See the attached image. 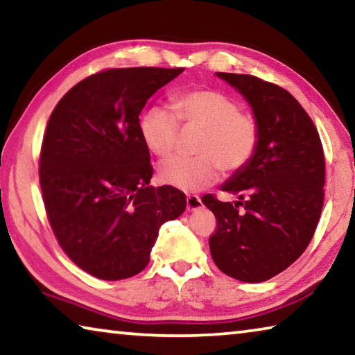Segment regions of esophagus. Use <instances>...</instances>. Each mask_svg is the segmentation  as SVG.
<instances>
[{"label": "esophagus", "mask_w": 355, "mask_h": 355, "mask_svg": "<svg viewBox=\"0 0 355 355\" xmlns=\"http://www.w3.org/2000/svg\"><path fill=\"white\" fill-rule=\"evenodd\" d=\"M186 208H188V211H196V209L202 208V200L199 196H188V199H186Z\"/></svg>", "instance_id": "34e87169"}]
</instances>
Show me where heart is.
I'll return each mask as SVG.
<instances>
[{
  "label": "heart",
  "mask_w": 355,
  "mask_h": 355,
  "mask_svg": "<svg viewBox=\"0 0 355 355\" xmlns=\"http://www.w3.org/2000/svg\"><path fill=\"white\" fill-rule=\"evenodd\" d=\"M180 128L199 131L192 158H171L158 169L164 184L184 192L207 188L219 177L236 173L250 163L260 141L254 116L239 111L232 97L216 89H191L172 98V112L148 106L141 114L142 141L153 155L169 156L177 147Z\"/></svg>",
  "instance_id": "1"
}]
</instances>
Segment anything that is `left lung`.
<instances>
[{"mask_svg":"<svg viewBox=\"0 0 355 355\" xmlns=\"http://www.w3.org/2000/svg\"><path fill=\"white\" fill-rule=\"evenodd\" d=\"M216 75L248 101L260 141L250 163L220 186L238 200L202 199L218 220L209 252L224 274L260 284L285 271L313 238L324 203L322 144L309 114L284 87L252 75Z\"/></svg>","mask_w":355,"mask_h":355,"instance_id":"obj_1","label":"left lung"}]
</instances>
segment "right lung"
I'll return each mask as SVG.
<instances>
[{
  "instance_id": "obj_1",
  "label": "right lung",
  "mask_w": 355,
  "mask_h": 355,
  "mask_svg": "<svg viewBox=\"0 0 355 355\" xmlns=\"http://www.w3.org/2000/svg\"><path fill=\"white\" fill-rule=\"evenodd\" d=\"M184 69H110L59 100L40 152V188L59 245L101 280L139 274L159 227L177 219L186 196L150 186L153 167L139 116L152 95Z\"/></svg>"
}]
</instances>
